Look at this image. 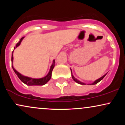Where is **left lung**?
<instances>
[{"mask_svg":"<svg viewBox=\"0 0 125 125\" xmlns=\"http://www.w3.org/2000/svg\"><path fill=\"white\" fill-rule=\"evenodd\" d=\"M71 72H72V70H71ZM106 74H107V73H106ZM106 74H104V75L102 77H100V78L99 79H97V80H96V81H95L94 82V83H92V84H91V85H93V84H97V83H98V82H100V81H102V80L104 78V76H105L106 75ZM72 78H73V81H75L77 83H79V84H85V83H84L82 82L79 81H78V80L76 79L75 77H74L73 76V74H72Z\"/></svg>","mask_w":125,"mask_h":125,"instance_id":"obj_1","label":"left lung"}]
</instances>
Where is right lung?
Masks as SVG:
<instances>
[{"mask_svg":"<svg viewBox=\"0 0 125 125\" xmlns=\"http://www.w3.org/2000/svg\"><path fill=\"white\" fill-rule=\"evenodd\" d=\"M23 38H24V37H23V38H21V39L20 41L18 43L16 44V45L15 48H14V49L20 45L21 42L22 41L23 39ZM13 52L12 53V63L13 62ZM54 63H55V62H54V61H53V63L52 65L51 66V69H50V71H49V73L47 74L45 77H43V78H41V79L31 78V77L23 76L22 74L19 73L18 72H17L16 71L15 69H14V67H13L12 64V68H13V69L14 72H15V73L18 75L19 78L20 79V80H21V81L23 83H24L27 84V85H28V86H33V85L42 86V85H44V84H45L49 81L50 79H51V76H52V72L53 69L54 67Z\"/></svg>","mask_w":125,"mask_h":125,"instance_id":"obj_1","label":"right lung"}]
</instances>
